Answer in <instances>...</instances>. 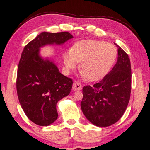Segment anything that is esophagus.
I'll use <instances>...</instances> for the list:
<instances>
[{
    "label": "esophagus",
    "instance_id": "esophagus-1",
    "mask_svg": "<svg viewBox=\"0 0 150 150\" xmlns=\"http://www.w3.org/2000/svg\"><path fill=\"white\" fill-rule=\"evenodd\" d=\"M82 88V85L80 83L78 82V81H74L73 85V91H80V90Z\"/></svg>",
    "mask_w": 150,
    "mask_h": 150
}]
</instances>
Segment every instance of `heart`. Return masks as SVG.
Returning <instances> with one entry per match:
<instances>
[{
  "instance_id": "1",
  "label": "heart",
  "mask_w": 150,
  "mask_h": 150,
  "mask_svg": "<svg viewBox=\"0 0 150 150\" xmlns=\"http://www.w3.org/2000/svg\"><path fill=\"white\" fill-rule=\"evenodd\" d=\"M118 50L112 44L97 40L75 42L62 55L64 71L71 73L80 62L81 76L91 81L102 79L115 64Z\"/></svg>"
}]
</instances>
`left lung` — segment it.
I'll list each match as a JSON object with an SVG mask.
<instances>
[{
    "label": "left lung",
    "instance_id": "1",
    "mask_svg": "<svg viewBox=\"0 0 150 150\" xmlns=\"http://www.w3.org/2000/svg\"><path fill=\"white\" fill-rule=\"evenodd\" d=\"M116 64L102 80L83 88L81 108L86 119L98 127L117 122L128 105L131 93V64L128 55L117 44Z\"/></svg>",
    "mask_w": 150,
    "mask_h": 150
}]
</instances>
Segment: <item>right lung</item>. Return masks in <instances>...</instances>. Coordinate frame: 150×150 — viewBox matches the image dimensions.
Listing matches in <instances>:
<instances>
[{
    "mask_svg": "<svg viewBox=\"0 0 150 150\" xmlns=\"http://www.w3.org/2000/svg\"><path fill=\"white\" fill-rule=\"evenodd\" d=\"M73 38L69 32H42L22 52L17 73L18 97L25 115L35 124L47 126L56 121L57 103L69 95L73 86V80L59 71L53 59L42 57L40 50L46 45H62Z\"/></svg>",
    "mask_w": 150,
    "mask_h": 150,
    "instance_id": "obj_1",
    "label": "right lung"
}]
</instances>
